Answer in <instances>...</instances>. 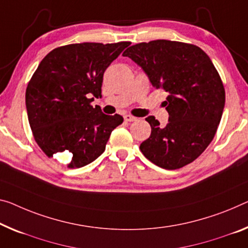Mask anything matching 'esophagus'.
I'll list each match as a JSON object with an SVG mask.
<instances>
[{
	"instance_id": "obj_1",
	"label": "esophagus",
	"mask_w": 248,
	"mask_h": 248,
	"mask_svg": "<svg viewBox=\"0 0 248 248\" xmlns=\"http://www.w3.org/2000/svg\"><path fill=\"white\" fill-rule=\"evenodd\" d=\"M124 120H125V122H135L137 119L132 115H125Z\"/></svg>"
}]
</instances>
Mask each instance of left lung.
I'll list each match as a JSON object with an SVG mask.
<instances>
[{
	"label": "left lung",
	"mask_w": 248,
	"mask_h": 248,
	"mask_svg": "<svg viewBox=\"0 0 248 248\" xmlns=\"http://www.w3.org/2000/svg\"><path fill=\"white\" fill-rule=\"evenodd\" d=\"M123 55L142 66L155 89L169 93L163 102L169 123L163 127L146 117L152 132L140 152L165 170L195 161L214 139L225 105V89L211 59L196 45L169 40L132 45Z\"/></svg>",
	"instance_id": "8db88e82"
}]
</instances>
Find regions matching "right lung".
Segmentation results:
<instances>
[{"mask_svg": "<svg viewBox=\"0 0 248 248\" xmlns=\"http://www.w3.org/2000/svg\"><path fill=\"white\" fill-rule=\"evenodd\" d=\"M129 44H68L41 61L26 87L25 103L34 140L48 158L78 169L104 152L123 117L105 115L91 103L102 96L105 70Z\"/></svg>", "mask_w": 248, "mask_h": 248, "instance_id": "add662e5", "label": "right lung"}]
</instances>
